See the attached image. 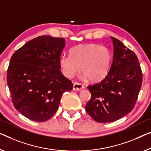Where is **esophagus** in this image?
Masks as SVG:
<instances>
[{
	"mask_svg": "<svg viewBox=\"0 0 151 151\" xmlns=\"http://www.w3.org/2000/svg\"><path fill=\"white\" fill-rule=\"evenodd\" d=\"M84 88V86L81 83H78V82H75L73 84V90L75 91H80V90L83 89Z\"/></svg>",
	"mask_w": 151,
	"mask_h": 151,
	"instance_id": "34e87169",
	"label": "esophagus"
}]
</instances>
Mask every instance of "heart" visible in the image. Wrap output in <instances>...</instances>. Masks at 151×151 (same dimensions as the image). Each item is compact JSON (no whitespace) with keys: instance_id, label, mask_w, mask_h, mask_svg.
<instances>
[{"instance_id":"obj_1","label":"heart","mask_w":151,"mask_h":151,"mask_svg":"<svg viewBox=\"0 0 151 151\" xmlns=\"http://www.w3.org/2000/svg\"><path fill=\"white\" fill-rule=\"evenodd\" d=\"M112 63L111 51L105 46L95 44L80 45L70 50V54L60 57V64L63 73L72 77L79 73L91 81H99L109 73Z\"/></svg>"}]
</instances>
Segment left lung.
I'll list each match as a JSON object with an SVG mask.
<instances>
[{"label":"left lung","instance_id":"1","mask_svg":"<svg viewBox=\"0 0 151 151\" xmlns=\"http://www.w3.org/2000/svg\"><path fill=\"white\" fill-rule=\"evenodd\" d=\"M111 38L114 47L111 69L104 79L87 87L91 99L85 110L99 123L112 122L131 112L142 83V73L136 54L119 40Z\"/></svg>","mask_w":151,"mask_h":151}]
</instances>
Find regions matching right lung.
<instances>
[{
    "label": "right lung",
    "instance_id": "right-lung-1",
    "mask_svg": "<svg viewBox=\"0 0 151 151\" xmlns=\"http://www.w3.org/2000/svg\"><path fill=\"white\" fill-rule=\"evenodd\" d=\"M65 39L48 35L29 40L11 58L6 81L17 111L39 122L49 120L59 107L62 94L73 89L62 75L60 59Z\"/></svg>",
    "mask_w": 151,
    "mask_h": 151
}]
</instances>
